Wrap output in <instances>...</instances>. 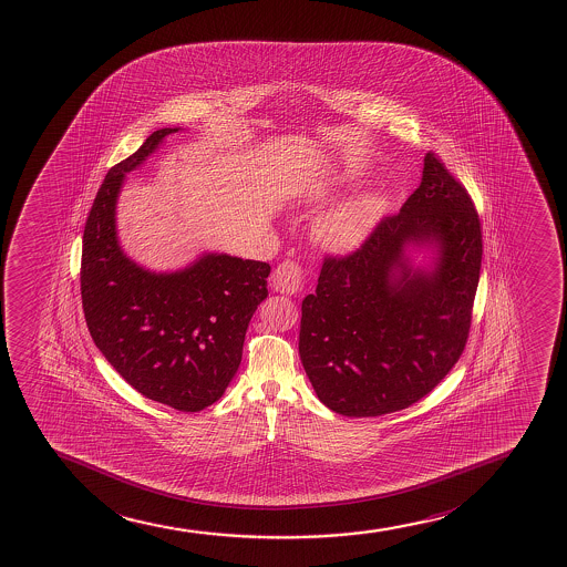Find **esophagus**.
Returning <instances> with one entry per match:
<instances>
[{
	"instance_id": "obj_1",
	"label": "esophagus",
	"mask_w": 567,
	"mask_h": 567,
	"mask_svg": "<svg viewBox=\"0 0 567 567\" xmlns=\"http://www.w3.org/2000/svg\"><path fill=\"white\" fill-rule=\"evenodd\" d=\"M303 282H306V275L303 269L296 261L287 260L279 264L271 275V288L275 292L280 293H298L303 290Z\"/></svg>"
}]
</instances>
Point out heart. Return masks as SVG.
Returning <instances> with one entry per match:
<instances>
[{
  "label": "heart",
  "mask_w": 567,
  "mask_h": 567,
  "mask_svg": "<svg viewBox=\"0 0 567 567\" xmlns=\"http://www.w3.org/2000/svg\"><path fill=\"white\" fill-rule=\"evenodd\" d=\"M384 207L381 192H365L331 207L315 224V236L331 252H350L365 243Z\"/></svg>",
  "instance_id": "1"
}]
</instances>
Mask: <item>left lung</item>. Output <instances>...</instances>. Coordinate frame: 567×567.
<instances>
[{
    "instance_id": "1",
    "label": "left lung",
    "mask_w": 567,
    "mask_h": 567,
    "mask_svg": "<svg viewBox=\"0 0 567 567\" xmlns=\"http://www.w3.org/2000/svg\"><path fill=\"white\" fill-rule=\"evenodd\" d=\"M427 249L416 267L412 252ZM483 258L470 194L433 153L400 213L362 247L326 256L301 303L299 358L319 400L344 416H381L430 394L458 362Z\"/></svg>"
}]
</instances>
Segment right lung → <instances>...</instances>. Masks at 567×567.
Listing matches in <instances>:
<instances>
[{"mask_svg": "<svg viewBox=\"0 0 567 567\" xmlns=\"http://www.w3.org/2000/svg\"><path fill=\"white\" fill-rule=\"evenodd\" d=\"M178 130H156L105 175L84 226L81 296L90 336L122 379L148 400L196 413L220 400L236 375L271 268L204 252L186 268L156 274L124 255L116 202L126 173Z\"/></svg>", "mask_w": 567, "mask_h": 567, "instance_id": "obj_1", "label": "right lung"}]
</instances>
